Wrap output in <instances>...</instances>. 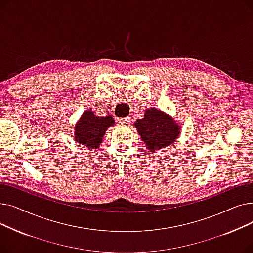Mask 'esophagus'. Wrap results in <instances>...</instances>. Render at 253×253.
Wrapping results in <instances>:
<instances>
[{
  "label": "esophagus",
  "instance_id": "34e87169",
  "mask_svg": "<svg viewBox=\"0 0 253 253\" xmlns=\"http://www.w3.org/2000/svg\"><path fill=\"white\" fill-rule=\"evenodd\" d=\"M118 123L120 124V125H127V124H129L130 122H131V118L130 117H126V118H119L118 120Z\"/></svg>",
  "mask_w": 253,
  "mask_h": 253
}]
</instances>
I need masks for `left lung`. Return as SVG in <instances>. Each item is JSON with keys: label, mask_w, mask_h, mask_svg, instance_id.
Returning a JSON list of instances; mask_svg holds the SVG:
<instances>
[{"label": "left lung", "mask_w": 253, "mask_h": 253, "mask_svg": "<svg viewBox=\"0 0 253 253\" xmlns=\"http://www.w3.org/2000/svg\"><path fill=\"white\" fill-rule=\"evenodd\" d=\"M141 140L151 151L162 150L172 144L180 132L173 119L158 109L144 112V118L135 121Z\"/></svg>", "instance_id": "obj_1"}]
</instances>
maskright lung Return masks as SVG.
<instances>
[{
  "mask_svg": "<svg viewBox=\"0 0 253 253\" xmlns=\"http://www.w3.org/2000/svg\"><path fill=\"white\" fill-rule=\"evenodd\" d=\"M115 124L111 116L96 117L90 110L84 112L76 125V141L89 149L98 147L106 129Z\"/></svg>",
  "mask_w": 253,
  "mask_h": 253,
  "instance_id": "add662e5",
  "label": "right lung"
}]
</instances>
